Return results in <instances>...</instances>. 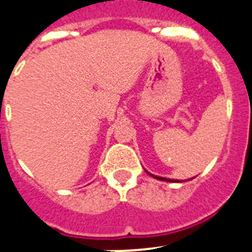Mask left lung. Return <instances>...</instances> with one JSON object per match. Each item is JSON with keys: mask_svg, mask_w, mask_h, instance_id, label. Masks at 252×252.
Wrapping results in <instances>:
<instances>
[{"mask_svg": "<svg viewBox=\"0 0 252 252\" xmlns=\"http://www.w3.org/2000/svg\"><path fill=\"white\" fill-rule=\"evenodd\" d=\"M154 177V175H153ZM157 178V179H160V180H165V182H174V180H170V179H166V178H160V177H154Z\"/></svg>", "mask_w": 252, "mask_h": 252, "instance_id": "left-lung-1", "label": "left lung"}]
</instances>
